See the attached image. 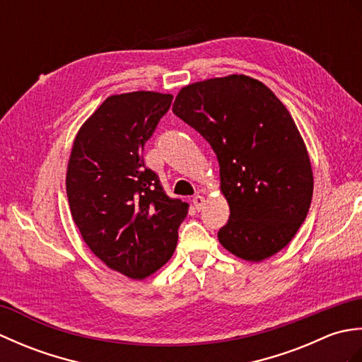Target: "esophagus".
<instances>
[{
  "mask_svg": "<svg viewBox=\"0 0 362 362\" xmlns=\"http://www.w3.org/2000/svg\"><path fill=\"white\" fill-rule=\"evenodd\" d=\"M193 204H194V206H196V210H202L204 205H205V197L201 196V194H196V196L193 197Z\"/></svg>",
  "mask_w": 362,
  "mask_h": 362,
  "instance_id": "esophagus-1",
  "label": "esophagus"
}]
</instances>
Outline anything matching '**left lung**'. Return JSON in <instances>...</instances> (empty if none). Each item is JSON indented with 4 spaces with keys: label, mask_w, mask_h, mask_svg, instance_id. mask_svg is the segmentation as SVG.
<instances>
[{
    "label": "left lung",
    "mask_w": 362,
    "mask_h": 362,
    "mask_svg": "<svg viewBox=\"0 0 362 362\" xmlns=\"http://www.w3.org/2000/svg\"><path fill=\"white\" fill-rule=\"evenodd\" d=\"M173 112L218 157L230 206L219 243L247 261L286 247L308 214L314 182L303 138L280 99L263 82L232 74L183 87Z\"/></svg>",
    "instance_id": "8db88e82"
}]
</instances>
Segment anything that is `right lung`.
Segmentation results:
<instances>
[{"mask_svg": "<svg viewBox=\"0 0 362 362\" xmlns=\"http://www.w3.org/2000/svg\"><path fill=\"white\" fill-rule=\"evenodd\" d=\"M173 95H113L83 122L66 171L70 211L83 241L113 271L141 280L173 257L188 204L168 197L143 148Z\"/></svg>", "mask_w": 362, "mask_h": 362, "instance_id": "obj_1", "label": "right lung"}]
</instances>
